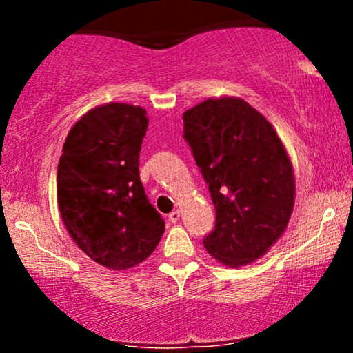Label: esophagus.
<instances>
[{"label":"esophagus","instance_id":"obj_1","mask_svg":"<svg viewBox=\"0 0 353 353\" xmlns=\"http://www.w3.org/2000/svg\"><path fill=\"white\" fill-rule=\"evenodd\" d=\"M179 217H181V210H172V212L169 214V221H171L172 224H176V222L179 221Z\"/></svg>","mask_w":353,"mask_h":353}]
</instances>
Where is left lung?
Masks as SVG:
<instances>
[{
    "instance_id": "1",
    "label": "left lung",
    "mask_w": 353,
    "mask_h": 353,
    "mask_svg": "<svg viewBox=\"0 0 353 353\" xmlns=\"http://www.w3.org/2000/svg\"><path fill=\"white\" fill-rule=\"evenodd\" d=\"M182 119L216 208V228L204 247L229 267L257 261L294 210V168L281 137L257 109L230 96L202 101Z\"/></svg>"
}]
</instances>
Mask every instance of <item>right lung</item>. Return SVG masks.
<instances>
[{
	"mask_svg": "<svg viewBox=\"0 0 353 353\" xmlns=\"http://www.w3.org/2000/svg\"><path fill=\"white\" fill-rule=\"evenodd\" d=\"M145 114L125 103L89 109L71 128L59 157L61 219L79 249L112 270L145 261L165 228L139 179Z\"/></svg>",
	"mask_w": 353,
	"mask_h": 353,
	"instance_id": "right-lung-1",
	"label": "right lung"
}]
</instances>
